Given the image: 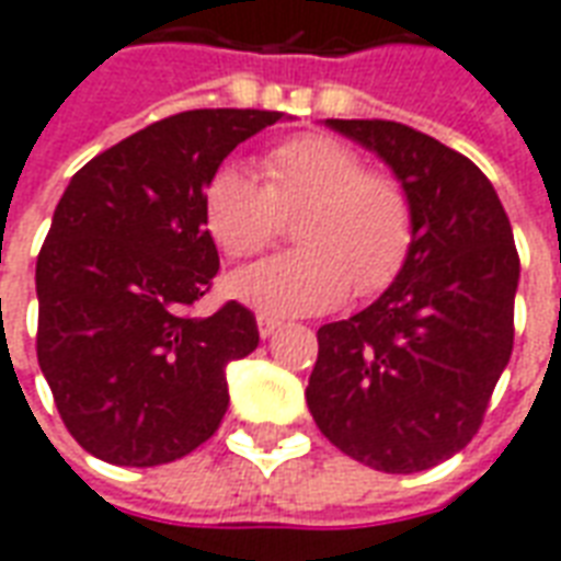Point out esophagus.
Wrapping results in <instances>:
<instances>
[{
	"mask_svg": "<svg viewBox=\"0 0 561 561\" xmlns=\"http://www.w3.org/2000/svg\"><path fill=\"white\" fill-rule=\"evenodd\" d=\"M282 327L279 318H273V314H259V335L261 339H270V335L276 333Z\"/></svg>",
	"mask_w": 561,
	"mask_h": 561,
	"instance_id": "esophagus-1",
	"label": "esophagus"
}]
</instances>
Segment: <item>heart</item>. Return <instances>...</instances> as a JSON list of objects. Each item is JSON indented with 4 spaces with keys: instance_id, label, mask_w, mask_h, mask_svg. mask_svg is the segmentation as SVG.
Listing matches in <instances>:
<instances>
[{
    "instance_id": "obj_1",
    "label": "heart",
    "mask_w": 561,
    "mask_h": 561,
    "mask_svg": "<svg viewBox=\"0 0 561 561\" xmlns=\"http://www.w3.org/2000/svg\"><path fill=\"white\" fill-rule=\"evenodd\" d=\"M261 172L264 181L222 163L207 178L210 238L231 259H249L276 240L282 217L306 207L294 228L300 249L234 273V297L264 314H314L351 288L371 297L396 282L413 247V205L396 178L368 172L354 148L323 133L273 145Z\"/></svg>"
}]
</instances>
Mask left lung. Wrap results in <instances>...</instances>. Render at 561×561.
<instances>
[{
	"mask_svg": "<svg viewBox=\"0 0 561 561\" xmlns=\"http://www.w3.org/2000/svg\"><path fill=\"white\" fill-rule=\"evenodd\" d=\"M327 127L396 172L413 247L368 309L318 330L306 404L323 437L365 467L431 470L476 437L512 356V222L479 165L425 133L380 118Z\"/></svg>",
	"mask_w": 561,
	"mask_h": 561,
	"instance_id": "obj_1",
	"label": "left lung"
}]
</instances>
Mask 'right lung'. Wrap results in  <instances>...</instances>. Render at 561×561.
Returning <instances> with one entry per match:
<instances>
[{
    "label": "right lung",
    "instance_id": "right-lung-1",
    "mask_svg": "<svg viewBox=\"0 0 561 561\" xmlns=\"http://www.w3.org/2000/svg\"><path fill=\"white\" fill-rule=\"evenodd\" d=\"M282 112L190 110L70 178L35 267L37 365L70 437L118 467H157L214 437L226 365L259 347L255 314L186 312L219 270L207 178Z\"/></svg>",
    "mask_w": 561,
    "mask_h": 561
}]
</instances>
